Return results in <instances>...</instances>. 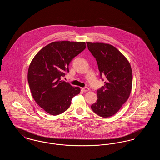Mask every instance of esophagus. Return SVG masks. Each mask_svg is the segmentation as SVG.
Listing matches in <instances>:
<instances>
[{
    "instance_id": "obj_1",
    "label": "esophagus",
    "mask_w": 160,
    "mask_h": 160,
    "mask_svg": "<svg viewBox=\"0 0 160 160\" xmlns=\"http://www.w3.org/2000/svg\"><path fill=\"white\" fill-rule=\"evenodd\" d=\"M82 90L83 92H87L89 90V89L88 88H87V87H85V88H82Z\"/></svg>"
}]
</instances>
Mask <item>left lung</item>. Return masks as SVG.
<instances>
[{
  "mask_svg": "<svg viewBox=\"0 0 160 160\" xmlns=\"http://www.w3.org/2000/svg\"><path fill=\"white\" fill-rule=\"evenodd\" d=\"M86 44L96 59L101 78H107L104 86L97 91L98 99L92 110L101 117L108 118L116 114L129 98L132 84L131 67L114 46L101 42Z\"/></svg>",
  "mask_w": 160,
  "mask_h": 160,
  "instance_id": "8db88e82",
  "label": "left lung"
}]
</instances>
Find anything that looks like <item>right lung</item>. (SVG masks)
<instances>
[{"instance_id": "1", "label": "right lung", "mask_w": 160, "mask_h": 160, "mask_svg": "<svg viewBox=\"0 0 160 160\" xmlns=\"http://www.w3.org/2000/svg\"><path fill=\"white\" fill-rule=\"evenodd\" d=\"M86 48L84 42L56 41L43 47L29 65L28 80L32 97L39 106L52 115L68 109L78 87L61 81L69 72V63Z\"/></svg>"}]
</instances>
